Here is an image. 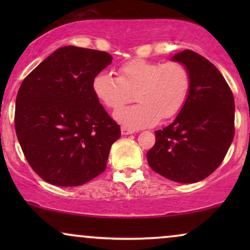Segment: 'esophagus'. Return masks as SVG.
<instances>
[{
  "instance_id": "34e87169",
  "label": "esophagus",
  "mask_w": 250,
  "mask_h": 250,
  "mask_svg": "<svg viewBox=\"0 0 250 250\" xmlns=\"http://www.w3.org/2000/svg\"><path fill=\"white\" fill-rule=\"evenodd\" d=\"M121 131H122L123 135H129V134H133V133H134L133 129H129V128H126V127H122Z\"/></svg>"
}]
</instances>
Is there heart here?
Segmentation results:
<instances>
[{
  "label": "heart",
  "mask_w": 250,
  "mask_h": 250,
  "mask_svg": "<svg viewBox=\"0 0 250 250\" xmlns=\"http://www.w3.org/2000/svg\"><path fill=\"white\" fill-rule=\"evenodd\" d=\"M118 73L119 77L105 71L99 73L92 87L99 101L112 110L132 101L135 93L140 104L114 115L116 121L127 127L156 125L160 118L166 121L174 117L186 104L191 75L183 63L135 59L122 64Z\"/></svg>",
  "instance_id": "1"
}]
</instances>
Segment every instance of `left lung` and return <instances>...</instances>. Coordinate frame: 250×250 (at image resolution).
I'll list each match as a JSON object with an SVG mask.
<instances>
[{
  "mask_svg": "<svg viewBox=\"0 0 250 250\" xmlns=\"http://www.w3.org/2000/svg\"><path fill=\"white\" fill-rule=\"evenodd\" d=\"M191 75L190 91L179 115L156 131L146 152L156 173L177 183H196L223 162L234 136V99L220 70L206 58L184 50L170 58Z\"/></svg>",
  "mask_w": 250,
  "mask_h": 250,
  "instance_id": "obj_1",
  "label": "left lung"
}]
</instances>
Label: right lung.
<instances>
[{
    "instance_id": "obj_1",
    "label": "right lung",
    "mask_w": 250,
    "mask_h": 250,
    "mask_svg": "<svg viewBox=\"0 0 250 250\" xmlns=\"http://www.w3.org/2000/svg\"><path fill=\"white\" fill-rule=\"evenodd\" d=\"M111 60L102 51L63 46L20 85L17 138L30 167L45 182L78 187L104 172L121 127L99 104L92 84Z\"/></svg>"
}]
</instances>
